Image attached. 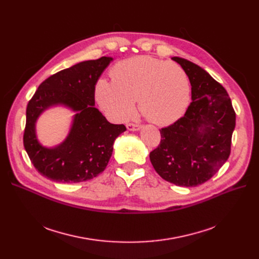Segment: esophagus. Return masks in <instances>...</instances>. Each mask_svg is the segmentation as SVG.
I'll return each instance as SVG.
<instances>
[{"label": "esophagus", "instance_id": "34e87169", "mask_svg": "<svg viewBox=\"0 0 259 259\" xmlns=\"http://www.w3.org/2000/svg\"><path fill=\"white\" fill-rule=\"evenodd\" d=\"M142 126L141 125H138V124H128L127 125V129L129 131H139L141 130Z\"/></svg>", "mask_w": 259, "mask_h": 259}]
</instances>
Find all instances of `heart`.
<instances>
[{
    "label": "heart",
    "instance_id": "b5f03b06",
    "mask_svg": "<svg viewBox=\"0 0 259 259\" xmlns=\"http://www.w3.org/2000/svg\"><path fill=\"white\" fill-rule=\"evenodd\" d=\"M111 81L100 78L94 95L101 110L114 121L129 119L138 100L142 114L156 125H170L186 112L191 85L184 68L149 56L133 57L113 66Z\"/></svg>",
    "mask_w": 259,
    "mask_h": 259
}]
</instances>
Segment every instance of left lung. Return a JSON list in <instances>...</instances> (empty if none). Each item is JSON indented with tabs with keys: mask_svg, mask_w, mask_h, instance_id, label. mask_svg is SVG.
<instances>
[{
	"mask_svg": "<svg viewBox=\"0 0 259 259\" xmlns=\"http://www.w3.org/2000/svg\"><path fill=\"white\" fill-rule=\"evenodd\" d=\"M172 60L188 74L192 102L183 117L160 130V144L150 160L161 179L196 187L229 158L236 116L226 89L205 69L183 58Z\"/></svg>",
	"mask_w": 259,
	"mask_h": 259,
	"instance_id": "1",
	"label": "left lung"
}]
</instances>
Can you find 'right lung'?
I'll return each mask as SVG.
<instances>
[{
    "label": "right lung",
    "instance_id": "obj_1",
    "mask_svg": "<svg viewBox=\"0 0 259 259\" xmlns=\"http://www.w3.org/2000/svg\"><path fill=\"white\" fill-rule=\"evenodd\" d=\"M113 59L103 57L77 63L40 84L26 110L24 147L34 168L50 181L75 184L94 179L109 162L113 144L126 131L94 107V88ZM62 105L75 112L66 139L53 147L40 144L36 121L46 110Z\"/></svg>",
    "mask_w": 259,
    "mask_h": 259
}]
</instances>
